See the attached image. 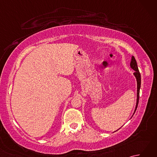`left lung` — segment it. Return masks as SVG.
<instances>
[{"mask_svg": "<svg viewBox=\"0 0 157 157\" xmlns=\"http://www.w3.org/2000/svg\"><path fill=\"white\" fill-rule=\"evenodd\" d=\"M130 67H131V68L134 69L135 71V72L134 73V75L136 77V81H137V100H136V105L135 111H134V114L136 111V109H137L138 102H139L140 89V86H141V75H140V71L138 70V65H137V62H136L135 57L134 56H132L131 63H130Z\"/></svg>", "mask_w": 157, "mask_h": 157, "instance_id": "8db88e82", "label": "left lung"}]
</instances>
